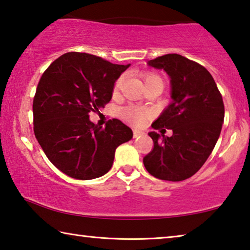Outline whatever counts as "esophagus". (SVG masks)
Returning <instances> with one entry per match:
<instances>
[{
	"label": "esophagus",
	"instance_id": "esophagus-1",
	"mask_svg": "<svg viewBox=\"0 0 250 250\" xmlns=\"http://www.w3.org/2000/svg\"><path fill=\"white\" fill-rule=\"evenodd\" d=\"M145 134L142 132V131H139V130H134L133 131V138H140L142 135Z\"/></svg>",
	"mask_w": 250,
	"mask_h": 250
}]
</instances>
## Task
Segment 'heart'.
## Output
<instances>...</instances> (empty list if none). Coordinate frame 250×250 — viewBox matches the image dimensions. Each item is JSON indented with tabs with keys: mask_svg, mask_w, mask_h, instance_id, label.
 <instances>
[{
	"mask_svg": "<svg viewBox=\"0 0 250 250\" xmlns=\"http://www.w3.org/2000/svg\"><path fill=\"white\" fill-rule=\"evenodd\" d=\"M143 80H145V83L146 84V83H152V82H156V80H160L161 82V78L158 75L149 73V74H146L145 76H143ZM122 82H124V77L121 76V77L117 79V82L115 83V92L119 90V88L122 84ZM122 117H124L126 121H129L133 125H142L143 122H145V120L146 119L147 111L142 108L134 107V105H130V107H126L122 110Z\"/></svg>",
	"mask_w": 250,
	"mask_h": 250,
	"instance_id": "heart-1",
	"label": "heart"
}]
</instances>
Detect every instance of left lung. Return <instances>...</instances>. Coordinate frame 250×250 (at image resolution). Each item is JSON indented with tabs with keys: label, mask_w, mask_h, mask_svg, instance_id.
Listing matches in <instances>:
<instances>
[{
	"label": "left lung",
	"mask_w": 250,
	"mask_h": 250,
	"mask_svg": "<svg viewBox=\"0 0 250 250\" xmlns=\"http://www.w3.org/2000/svg\"><path fill=\"white\" fill-rule=\"evenodd\" d=\"M147 66L163 69L171 84V104L152 128L171 129L173 134L149 132L154 147L143 164L160 180L183 181L200 170L216 145L225 116L222 95L208 70L182 55H163Z\"/></svg>",
	"instance_id": "left-lung-1"
}]
</instances>
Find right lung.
Returning a JSON list of instances; mask_svg holds the SVG:
<instances>
[{
  "mask_svg": "<svg viewBox=\"0 0 250 250\" xmlns=\"http://www.w3.org/2000/svg\"><path fill=\"white\" fill-rule=\"evenodd\" d=\"M129 65H116L86 53H66L46 69L33 101L34 133L46 156L73 179L92 180L109 172L116 149L133 132L120 120L94 125L112 98L116 80Z\"/></svg>",
  "mask_w": 250,
  "mask_h": 250,
  "instance_id": "obj_1",
  "label": "right lung"
}]
</instances>
